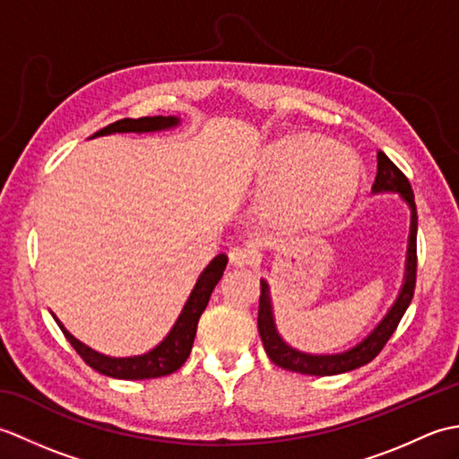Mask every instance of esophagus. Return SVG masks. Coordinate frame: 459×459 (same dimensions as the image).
<instances>
[{"label":"esophagus","instance_id":"esophagus-1","mask_svg":"<svg viewBox=\"0 0 459 459\" xmlns=\"http://www.w3.org/2000/svg\"><path fill=\"white\" fill-rule=\"evenodd\" d=\"M229 262H230L232 268H248L252 264V252L245 247L230 248Z\"/></svg>","mask_w":459,"mask_h":459}]
</instances>
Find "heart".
Returning <instances> with one entry per match:
<instances>
[{
	"mask_svg": "<svg viewBox=\"0 0 459 459\" xmlns=\"http://www.w3.org/2000/svg\"><path fill=\"white\" fill-rule=\"evenodd\" d=\"M256 173L268 185L260 207L270 221L296 232H319L351 209L363 168L343 142L286 132L262 148Z\"/></svg>",
	"mask_w": 459,
	"mask_h": 459,
	"instance_id": "heart-1",
	"label": "heart"
}]
</instances>
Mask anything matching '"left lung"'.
<instances>
[{
  "mask_svg": "<svg viewBox=\"0 0 459 459\" xmlns=\"http://www.w3.org/2000/svg\"><path fill=\"white\" fill-rule=\"evenodd\" d=\"M373 195L380 193H396L411 209V235H408V247H406V262H404V276L403 286L394 304L388 307L386 316L378 321L370 333L360 339L357 345L349 347L341 353L331 355H311L298 351L288 345L284 337L280 335L274 319V306H272L270 286L266 280H260L262 294H260V307H258V333L262 337V345L266 349V355L272 359V363L291 370V373L299 375H311V377H331L349 373L370 363L380 349L386 345L391 339L394 329L401 324L404 311L408 309L414 296L416 286V230H418V217H416V204H414V193L411 183L404 178V173L396 168V165L386 158V153H377V178L373 183Z\"/></svg>",
  "mask_w": 459,
  "mask_h": 459,
  "instance_id": "left-lung-1",
  "label": "left lung"
}]
</instances>
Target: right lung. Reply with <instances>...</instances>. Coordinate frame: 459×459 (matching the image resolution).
<instances>
[{
    "label": "right lung",
    "mask_w": 459,
    "mask_h": 459,
    "mask_svg": "<svg viewBox=\"0 0 459 459\" xmlns=\"http://www.w3.org/2000/svg\"><path fill=\"white\" fill-rule=\"evenodd\" d=\"M179 124H181V118H178V116H143V118H138V120L124 118L106 126V128L99 130L94 135H91V138H99V135H110V134L163 132V130L178 128ZM227 262H229V256L224 255V252H221V255H217L209 262L207 268L201 272L197 281H195L191 294L187 301H185L179 317L175 319L169 333L165 335L153 349L145 351L142 355H134V357L102 355L99 351L84 345L82 341L68 333L66 327L56 319V316L53 317L58 324V327H61L65 337L68 339V343H71L76 349V353L84 359V363L106 377L122 378V380H142V378H158V377L171 375L185 363V360H187L191 353L195 333H197L199 317L209 304L214 286H217L219 280L222 278Z\"/></svg>",
    "instance_id": "1"
}]
</instances>
